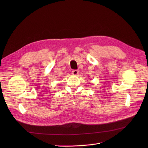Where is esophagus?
Masks as SVG:
<instances>
[{"mask_svg":"<svg viewBox=\"0 0 148 148\" xmlns=\"http://www.w3.org/2000/svg\"><path fill=\"white\" fill-rule=\"evenodd\" d=\"M71 72L73 75H77L78 74V71L77 70H73Z\"/></svg>","mask_w":148,"mask_h":148,"instance_id":"esophagus-1","label":"esophagus"}]
</instances>
